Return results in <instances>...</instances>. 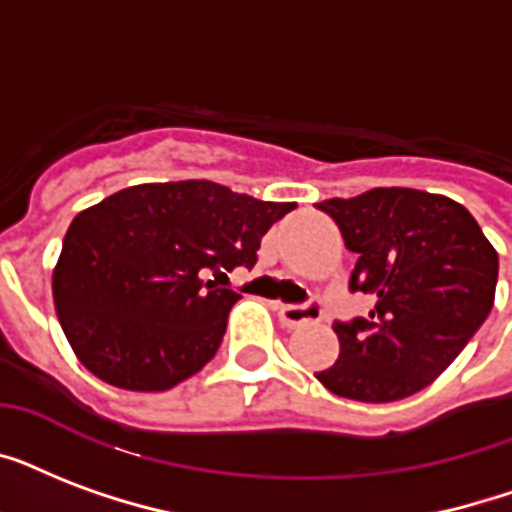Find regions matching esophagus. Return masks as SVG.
<instances>
[{
    "mask_svg": "<svg viewBox=\"0 0 512 512\" xmlns=\"http://www.w3.org/2000/svg\"><path fill=\"white\" fill-rule=\"evenodd\" d=\"M273 311L279 313V319L284 327L295 329V327H303L308 321H319L321 319V303L319 300H308L303 305H284V303H276L273 305Z\"/></svg>",
    "mask_w": 512,
    "mask_h": 512,
    "instance_id": "obj_1",
    "label": "esophagus"
}]
</instances>
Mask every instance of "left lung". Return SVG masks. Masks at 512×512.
Returning a JSON list of instances; mask_svg holds the SVG:
<instances>
[{
	"instance_id": "left-lung-1",
	"label": "left lung",
	"mask_w": 512,
	"mask_h": 512,
	"mask_svg": "<svg viewBox=\"0 0 512 512\" xmlns=\"http://www.w3.org/2000/svg\"><path fill=\"white\" fill-rule=\"evenodd\" d=\"M358 263L350 292L374 297L366 319L335 321L340 358L316 377L366 404L398 401L436 380L494 305L500 260L468 209L414 188L321 201Z\"/></svg>"
}]
</instances>
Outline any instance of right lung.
I'll list each match as a JSON object with an SVG mask.
<instances>
[{"label":"right lung","instance_id":"1","mask_svg":"<svg viewBox=\"0 0 512 512\" xmlns=\"http://www.w3.org/2000/svg\"><path fill=\"white\" fill-rule=\"evenodd\" d=\"M292 209L180 180L132 185L79 212L52 273L55 311L79 361L124 390L188 380L217 353L241 300L204 276L252 268L260 239Z\"/></svg>","mask_w":512,"mask_h":512}]
</instances>
